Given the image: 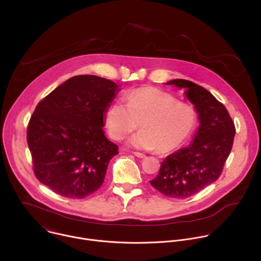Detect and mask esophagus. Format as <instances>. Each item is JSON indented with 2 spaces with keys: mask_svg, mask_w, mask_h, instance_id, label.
Masks as SVG:
<instances>
[{
  "mask_svg": "<svg viewBox=\"0 0 261 261\" xmlns=\"http://www.w3.org/2000/svg\"><path fill=\"white\" fill-rule=\"evenodd\" d=\"M133 154H134V156H135V157H137V158H141V159H142V158H145V155H144V154H142V153L134 152Z\"/></svg>",
  "mask_w": 261,
  "mask_h": 261,
  "instance_id": "1",
  "label": "esophagus"
}]
</instances>
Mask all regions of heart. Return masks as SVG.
Returning <instances> with one entry per match:
<instances>
[{
  "label": "heart",
  "mask_w": 261,
  "mask_h": 261,
  "mask_svg": "<svg viewBox=\"0 0 261 261\" xmlns=\"http://www.w3.org/2000/svg\"><path fill=\"white\" fill-rule=\"evenodd\" d=\"M197 123L198 115L192 105L154 88L128 93L126 103L116 100L105 113V126L114 139L123 140L140 126L141 130L130 140L131 145L141 150L157 148L163 154L187 141Z\"/></svg>",
  "instance_id": "1"
}]
</instances>
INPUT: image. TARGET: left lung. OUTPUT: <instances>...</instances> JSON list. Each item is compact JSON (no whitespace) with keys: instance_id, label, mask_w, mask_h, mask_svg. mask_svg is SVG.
<instances>
[{"instance_id":"1","label":"left lung","mask_w":261,"mask_h":261,"mask_svg":"<svg viewBox=\"0 0 261 261\" xmlns=\"http://www.w3.org/2000/svg\"><path fill=\"white\" fill-rule=\"evenodd\" d=\"M167 85L186 89L200 126L192 144L169 155L150 182L167 197L188 198L221 175L231 152L236 126L226 107L204 88L186 80H173Z\"/></svg>"}]
</instances>
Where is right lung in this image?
Returning <instances> with one entry per match:
<instances>
[{
	"label": "right lung",
	"instance_id": "add662e5",
	"mask_svg": "<svg viewBox=\"0 0 261 261\" xmlns=\"http://www.w3.org/2000/svg\"><path fill=\"white\" fill-rule=\"evenodd\" d=\"M118 86L96 75L66 81L37 104L27 132L35 176L73 199L96 192L118 145L102 130Z\"/></svg>",
	"mask_w": 261,
	"mask_h": 261
}]
</instances>
